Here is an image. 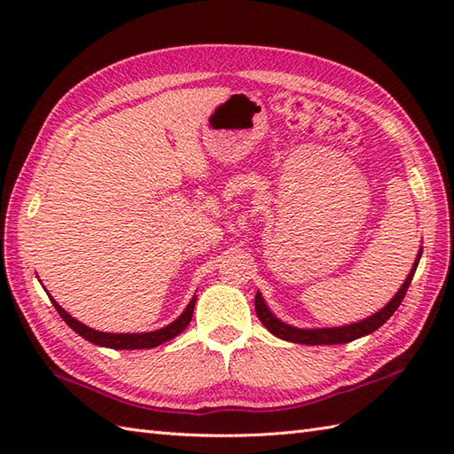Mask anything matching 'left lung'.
I'll return each mask as SVG.
<instances>
[{
    "instance_id": "left-lung-1",
    "label": "left lung",
    "mask_w": 454,
    "mask_h": 454,
    "mask_svg": "<svg viewBox=\"0 0 454 454\" xmlns=\"http://www.w3.org/2000/svg\"><path fill=\"white\" fill-rule=\"evenodd\" d=\"M419 257H421V249L416 257V263H413L411 271L408 275L406 281H403L402 288L396 293V296L392 298V301L382 308L380 312L372 314L371 317H366V320H361L356 324H349V325H343V327H325V330H301V327H293L288 325L281 320H277V317L269 312V308L265 306L262 294H255V314L262 324L267 327L269 332L273 335L281 337L285 341H293V343H304V345H337V343H349L356 337H363V335H369L374 330H379V327L388 320V317L398 310V306L402 304L403 296L408 293V286L413 278V273H416L418 263H419Z\"/></svg>"
}]
</instances>
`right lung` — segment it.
<instances>
[{"mask_svg":"<svg viewBox=\"0 0 454 454\" xmlns=\"http://www.w3.org/2000/svg\"><path fill=\"white\" fill-rule=\"evenodd\" d=\"M51 301L58 310V314H60L62 320L70 325L75 333H80L83 340H88L90 343L109 347V349H152V347L166 343L185 330L192 317V310H195L197 296H192V301L185 308V312H183L176 322H171L169 325L161 327V330H158V332H148V333H105V332L91 330V327H88L85 324L74 320V317L67 314L62 306L56 304L54 298H51Z\"/></svg>","mask_w":454,"mask_h":454,"instance_id":"right-lung-1","label":"right lung"}]
</instances>
